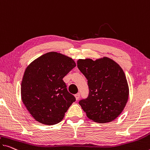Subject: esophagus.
<instances>
[{
  "label": "esophagus",
  "mask_w": 150,
  "mask_h": 150,
  "mask_svg": "<svg viewBox=\"0 0 150 150\" xmlns=\"http://www.w3.org/2000/svg\"><path fill=\"white\" fill-rule=\"evenodd\" d=\"M80 94L79 93L75 94V97H76V100H78V99L80 98Z\"/></svg>",
  "instance_id": "obj_1"
}]
</instances>
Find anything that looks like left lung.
<instances>
[{"label":"left lung","mask_w":150,"mask_h":150,"mask_svg":"<svg viewBox=\"0 0 150 150\" xmlns=\"http://www.w3.org/2000/svg\"><path fill=\"white\" fill-rule=\"evenodd\" d=\"M77 66L88 80V97L79 101L86 116L99 123L113 121L123 111L129 96L127 81L121 66L107 57L95 61L78 59Z\"/></svg>","instance_id":"1"}]
</instances>
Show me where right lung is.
I'll return each instance as SVG.
<instances>
[{
  "label": "right lung",
  "mask_w": 150,
  "mask_h": 150,
  "mask_svg": "<svg viewBox=\"0 0 150 150\" xmlns=\"http://www.w3.org/2000/svg\"><path fill=\"white\" fill-rule=\"evenodd\" d=\"M75 66L71 57L55 52L42 55L27 66L21 82V98L37 121L55 125L63 119L76 101L63 78Z\"/></svg>",
  "instance_id": "right-lung-1"
}]
</instances>
